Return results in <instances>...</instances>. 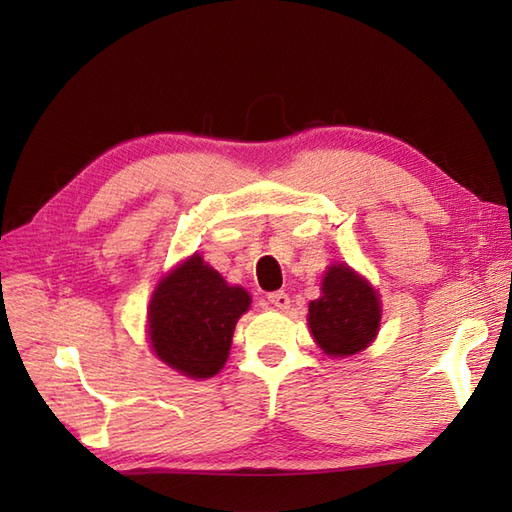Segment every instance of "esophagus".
<instances>
[{"instance_id":"esophagus-1","label":"esophagus","mask_w":512,"mask_h":512,"mask_svg":"<svg viewBox=\"0 0 512 512\" xmlns=\"http://www.w3.org/2000/svg\"><path fill=\"white\" fill-rule=\"evenodd\" d=\"M269 303L277 309H288L290 307V297L284 290H277V292L269 294Z\"/></svg>"}]
</instances>
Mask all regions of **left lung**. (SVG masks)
<instances>
[{
	"label": "left lung",
	"mask_w": 512,
	"mask_h": 512,
	"mask_svg": "<svg viewBox=\"0 0 512 512\" xmlns=\"http://www.w3.org/2000/svg\"><path fill=\"white\" fill-rule=\"evenodd\" d=\"M320 290V299L309 303L307 314L316 344L335 359L365 350L380 329L378 292L344 262L327 269Z\"/></svg>",
	"instance_id": "obj_1"
}]
</instances>
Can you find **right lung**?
Wrapping results in <instances>:
<instances>
[{
    "mask_svg": "<svg viewBox=\"0 0 512 512\" xmlns=\"http://www.w3.org/2000/svg\"><path fill=\"white\" fill-rule=\"evenodd\" d=\"M250 303L241 286H228L194 254L162 277L153 292L147 309L151 348L179 374L211 378L224 367L235 324Z\"/></svg>",
    "mask_w": 512,
    "mask_h": 512,
    "instance_id": "1",
    "label": "right lung"
}]
</instances>
